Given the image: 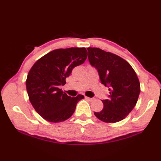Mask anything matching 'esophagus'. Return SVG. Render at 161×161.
<instances>
[{"instance_id":"34e87169","label":"esophagus","mask_w":161,"mask_h":161,"mask_svg":"<svg viewBox=\"0 0 161 161\" xmlns=\"http://www.w3.org/2000/svg\"><path fill=\"white\" fill-rule=\"evenodd\" d=\"M85 98L86 99V100H89V101H93L94 100V98H91V97H86V96H85Z\"/></svg>"}]
</instances>
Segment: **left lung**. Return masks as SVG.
<instances>
[{
  "label": "left lung",
  "instance_id": "obj_1",
  "mask_svg": "<svg viewBox=\"0 0 161 161\" xmlns=\"http://www.w3.org/2000/svg\"><path fill=\"white\" fill-rule=\"evenodd\" d=\"M88 60L98 71L102 84L108 86V100H102L104 108L95 112L96 117L107 123L125 119L137 103L141 85L135 70L117 54L97 47H87Z\"/></svg>",
  "mask_w": 161,
  "mask_h": 161
}]
</instances>
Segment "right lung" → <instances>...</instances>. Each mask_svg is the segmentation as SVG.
Returning a JSON list of instances; mask_svg holds the SVG:
<instances>
[{
  "label": "right lung",
  "instance_id": "obj_1",
  "mask_svg": "<svg viewBox=\"0 0 161 161\" xmlns=\"http://www.w3.org/2000/svg\"><path fill=\"white\" fill-rule=\"evenodd\" d=\"M88 53L85 47L54 50L41 57L30 70L26 80L29 100L46 120L60 122L70 118L77 102L84 97H71L59 88L66 84L75 67L82 64Z\"/></svg>",
  "mask_w": 161,
  "mask_h": 161
}]
</instances>
